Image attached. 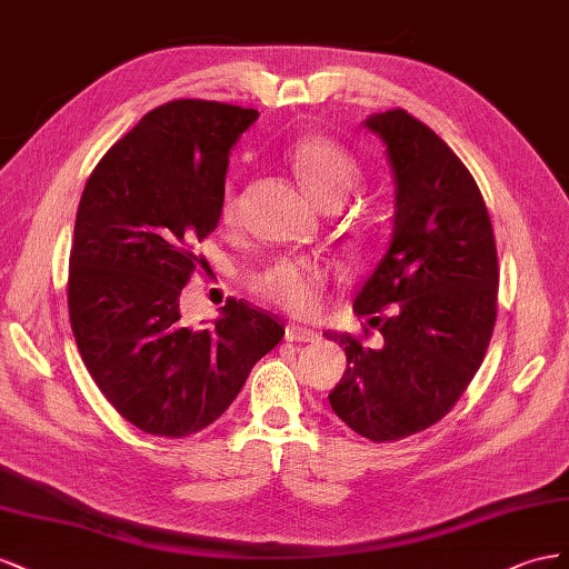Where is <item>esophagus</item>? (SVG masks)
I'll return each instance as SVG.
<instances>
[{"label": "esophagus", "instance_id": "obj_1", "mask_svg": "<svg viewBox=\"0 0 569 569\" xmlns=\"http://www.w3.org/2000/svg\"><path fill=\"white\" fill-rule=\"evenodd\" d=\"M286 340H296V343H319L321 333L315 329H307L302 323H288Z\"/></svg>", "mask_w": 569, "mask_h": 569}]
</instances>
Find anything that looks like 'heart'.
Masks as SVG:
<instances>
[{
    "label": "heart",
    "mask_w": 569,
    "mask_h": 569,
    "mask_svg": "<svg viewBox=\"0 0 569 569\" xmlns=\"http://www.w3.org/2000/svg\"><path fill=\"white\" fill-rule=\"evenodd\" d=\"M288 164L300 178L302 188L323 209L343 202L352 186L360 181L362 167L357 157L323 136H302L288 150ZM238 200L231 188L221 194L219 214L223 223H233ZM329 273L323 267L307 259L281 257L276 262L250 273V288L257 296L283 307L293 315H310L317 310Z\"/></svg>",
    "instance_id": "obj_1"
}]
</instances>
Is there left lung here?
Masks as SVG:
<instances>
[{
	"label": "left lung",
	"mask_w": 569,
	"mask_h": 569,
	"mask_svg": "<svg viewBox=\"0 0 569 569\" xmlns=\"http://www.w3.org/2000/svg\"><path fill=\"white\" fill-rule=\"evenodd\" d=\"M396 173L393 240L355 300L379 348L346 346L348 369L329 393L333 412L375 443L400 441L443 419L483 362L498 312V254L475 176L427 123L405 109L375 113ZM393 303L392 317L380 312Z\"/></svg>",
	"instance_id": "1"
}]
</instances>
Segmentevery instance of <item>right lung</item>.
Wrapping results in <instances>:
<instances>
[{"mask_svg":"<svg viewBox=\"0 0 569 569\" xmlns=\"http://www.w3.org/2000/svg\"><path fill=\"white\" fill-rule=\"evenodd\" d=\"M257 117L212 100L161 104L111 144L80 198L73 338L111 408L144 433L183 438L212 425L286 333L246 300L226 302L207 329L181 312L190 276L207 267L194 246L219 223L229 152Z\"/></svg>","mask_w":569,"mask_h":569,"instance_id":"add662e5","label":"right lung"}]
</instances>
